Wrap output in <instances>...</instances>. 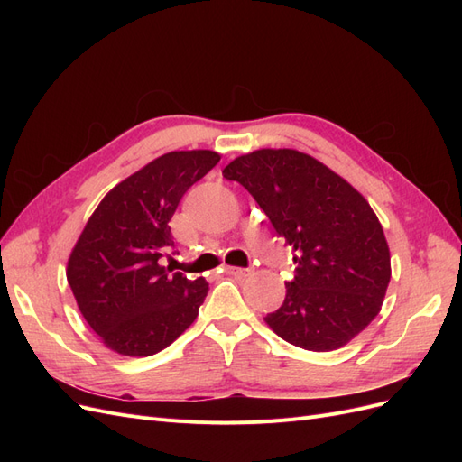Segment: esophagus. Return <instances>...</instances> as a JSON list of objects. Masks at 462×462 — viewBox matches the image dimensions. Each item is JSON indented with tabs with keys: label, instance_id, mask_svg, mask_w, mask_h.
I'll return each mask as SVG.
<instances>
[{
	"label": "esophagus",
	"instance_id": "esophagus-1",
	"mask_svg": "<svg viewBox=\"0 0 462 462\" xmlns=\"http://www.w3.org/2000/svg\"><path fill=\"white\" fill-rule=\"evenodd\" d=\"M227 273H229V275H235V277H248V275H250V270H245V268H233V265H229V268H227Z\"/></svg>",
	"mask_w": 462,
	"mask_h": 462
}]
</instances>
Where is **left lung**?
Here are the masks:
<instances>
[{
    "mask_svg": "<svg viewBox=\"0 0 462 462\" xmlns=\"http://www.w3.org/2000/svg\"><path fill=\"white\" fill-rule=\"evenodd\" d=\"M241 183L297 256L283 304L263 318L279 337L314 353L337 351L380 314L391 254L368 200L328 165L291 148L235 158Z\"/></svg>",
    "mask_w": 462,
    "mask_h": 462,
    "instance_id": "left-lung-1",
    "label": "left lung"
}]
</instances>
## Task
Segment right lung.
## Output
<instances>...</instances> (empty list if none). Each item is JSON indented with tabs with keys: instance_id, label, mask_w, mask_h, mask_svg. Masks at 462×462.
<instances>
[{
	"instance_id": "right-lung-1",
	"label": "right lung",
	"mask_w": 462,
	"mask_h": 462,
	"mask_svg": "<svg viewBox=\"0 0 462 462\" xmlns=\"http://www.w3.org/2000/svg\"><path fill=\"white\" fill-rule=\"evenodd\" d=\"M212 150L152 160L111 189L88 217L67 260L77 306L100 341L123 356H150L192 326L206 279L170 273V221L183 194L219 162Z\"/></svg>"
}]
</instances>
